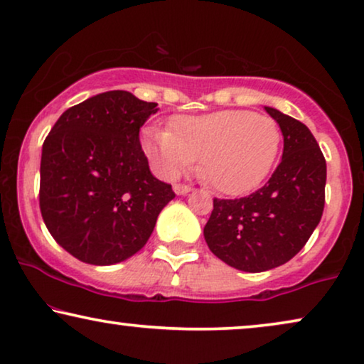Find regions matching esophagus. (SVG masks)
Masks as SVG:
<instances>
[{"label":"esophagus","mask_w":364,"mask_h":364,"mask_svg":"<svg viewBox=\"0 0 364 364\" xmlns=\"http://www.w3.org/2000/svg\"><path fill=\"white\" fill-rule=\"evenodd\" d=\"M173 189H175V193L178 194V196H183V194H188L189 191H191V186H188V184H175L173 186Z\"/></svg>","instance_id":"1"}]
</instances>
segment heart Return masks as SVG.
Returning a JSON list of instances; mask_svg holds the SVG:
<instances>
[{"mask_svg": "<svg viewBox=\"0 0 364 364\" xmlns=\"http://www.w3.org/2000/svg\"><path fill=\"white\" fill-rule=\"evenodd\" d=\"M280 133L272 119L247 110L178 117L170 130L148 129L143 148L165 176L175 178L201 160V178L223 194H244L269 175Z\"/></svg>", "mask_w": 364, "mask_h": 364, "instance_id": "obj_1", "label": "heart"}]
</instances>
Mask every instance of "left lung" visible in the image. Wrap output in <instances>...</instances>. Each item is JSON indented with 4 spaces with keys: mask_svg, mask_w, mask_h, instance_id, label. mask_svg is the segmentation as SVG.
Returning a JSON list of instances; mask_svg holds the SVG:
<instances>
[{
    "mask_svg": "<svg viewBox=\"0 0 364 364\" xmlns=\"http://www.w3.org/2000/svg\"><path fill=\"white\" fill-rule=\"evenodd\" d=\"M264 109L282 132V161L249 196L214 199L204 226L211 252L244 272L289 262L318 226L325 206L326 161L315 136L301 122L272 107Z\"/></svg>",
    "mask_w": 364,
    "mask_h": 364,
    "instance_id": "8db88e82",
    "label": "left lung"
}]
</instances>
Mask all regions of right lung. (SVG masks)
I'll return each mask as SVG.
<instances>
[{
	"label": "right lung",
	"instance_id": "right-lung-1",
	"mask_svg": "<svg viewBox=\"0 0 364 364\" xmlns=\"http://www.w3.org/2000/svg\"><path fill=\"white\" fill-rule=\"evenodd\" d=\"M155 102L110 90L70 107L43 145L39 208L60 247L92 265L136 254L175 198L151 175L140 129Z\"/></svg>",
	"mask_w": 364,
	"mask_h": 364
}]
</instances>
